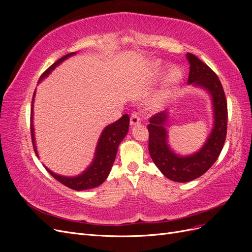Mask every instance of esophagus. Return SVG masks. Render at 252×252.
Returning <instances> with one entry per match:
<instances>
[{
    "instance_id": "obj_1",
    "label": "esophagus",
    "mask_w": 252,
    "mask_h": 252,
    "mask_svg": "<svg viewBox=\"0 0 252 252\" xmlns=\"http://www.w3.org/2000/svg\"><path fill=\"white\" fill-rule=\"evenodd\" d=\"M140 122H141V117H140L139 112H136V111L132 112L131 116H130V124L131 125H136V124H139Z\"/></svg>"
}]
</instances>
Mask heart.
Here are the masks:
<instances>
[{"instance_id": "obj_1", "label": "heart", "mask_w": 252, "mask_h": 252, "mask_svg": "<svg viewBox=\"0 0 252 252\" xmlns=\"http://www.w3.org/2000/svg\"><path fill=\"white\" fill-rule=\"evenodd\" d=\"M181 75H182V72H181V70H180V68L173 67V68H171L170 71H169L168 80H169V82L174 83V82H177V81L180 80Z\"/></svg>"}]
</instances>
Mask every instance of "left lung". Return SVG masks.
I'll return each mask as SVG.
<instances>
[{"mask_svg":"<svg viewBox=\"0 0 252 252\" xmlns=\"http://www.w3.org/2000/svg\"><path fill=\"white\" fill-rule=\"evenodd\" d=\"M189 61L188 83L209 91L212 96L215 126L201 150L189 157H179L167 145L166 112H158L149 119L148 149L152 161L167 179L185 183L201 177L215 164L223 149L227 134V101L222 84L209 66L187 53Z\"/></svg>","mask_w":252,"mask_h":252,"instance_id":"left-lung-1","label":"left lung"}]
</instances>
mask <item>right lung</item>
I'll return each mask as SVG.
<instances>
[{
  "instance_id": "1",
  "label": "right lung",
  "mask_w": 252,
  "mask_h": 252,
  "mask_svg": "<svg viewBox=\"0 0 252 252\" xmlns=\"http://www.w3.org/2000/svg\"><path fill=\"white\" fill-rule=\"evenodd\" d=\"M74 55V52L68 53L65 57L59 59L56 63H53L48 69L45 70L42 75L40 77V80H43L45 77L51 72L52 69L60 64L62 63L64 60H66L68 57ZM35 94V91L33 94V97ZM33 97H32V103H33ZM129 129V116L128 114H124L123 117L119 119L117 122L108 125L106 127L100 139H98V143L95 150V157L93 164H91L88 169L80 174L79 177L74 178H66V177H61L56 173H53L49 169L46 168V170L60 183H62L63 185L69 187L73 190H85L94 188L96 186H100L102 183L107 179L108 174L110 172V169L112 167V164L116 159L117 151L120 143L125 138V135L128 132ZM30 132H32V146L34 149L35 155L37 156V152L35 149V142H34V133H33V125H32V112H30Z\"/></svg>"
}]
</instances>
